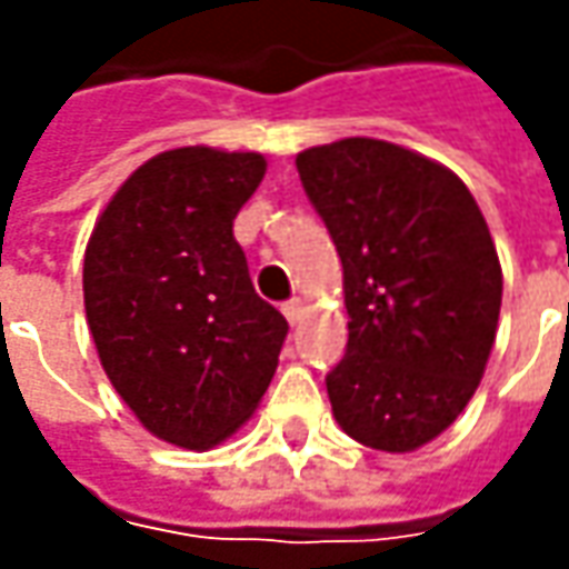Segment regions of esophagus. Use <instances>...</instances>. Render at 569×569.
<instances>
[{
    "label": "esophagus",
    "instance_id": "34e87169",
    "mask_svg": "<svg viewBox=\"0 0 569 569\" xmlns=\"http://www.w3.org/2000/svg\"><path fill=\"white\" fill-rule=\"evenodd\" d=\"M281 313L288 317V322H291V326H297V322H300V317H303V307H300V300H288V303L281 307Z\"/></svg>",
    "mask_w": 569,
    "mask_h": 569
}]
</instances>
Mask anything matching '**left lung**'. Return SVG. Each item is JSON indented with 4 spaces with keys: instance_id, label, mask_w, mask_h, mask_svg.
<instances>
[{
    "instance_id": "1",
    "label": "left lung",
    "mask_w": 569,
    "mask_h": 569,
    "mask_svg": "<svg viewBox=\"0 0 569 569\" xmlns=\"http://www.w3.org/2000/svg\"><path fill=\"white\" fill-rule=\"evenodd\" d=\"M297 173L345 272L332 415L363 447H425L466 411L491 358L503 274L488 221L452 170L402 144L307 148Z\"/></svg>"
}]
</instances>
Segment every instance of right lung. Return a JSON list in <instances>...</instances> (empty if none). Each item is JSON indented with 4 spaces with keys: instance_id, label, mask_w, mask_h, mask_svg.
<instances>
[{
    "instance_id": "1",
    "label": "right lung",
    "mask_w": 569,
    "mask_h": 569,
    "mask_svg": "<svg viewBox=\"0 0 569 569\" xmlns=\"http://www.w3.org/2000/svg\"><path fill=\"white\" fill-rule=\"evenodd\" d=\"M262 177L256 151H164L117 189L84 250L100 363L144 430L173 447L230 437L278 367L288 319L252 291L233 240Z\"/></svg>"
}]
</instances>
